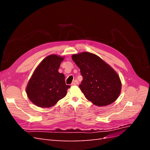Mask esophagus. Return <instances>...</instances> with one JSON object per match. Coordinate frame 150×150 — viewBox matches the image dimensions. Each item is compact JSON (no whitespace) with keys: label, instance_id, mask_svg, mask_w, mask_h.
<instances>
[{"label":"esophagus","instance_id":"esophagus-1","mask_svg":"<svg viewBox=\"0 0 150 150\" xmlns=\"http://www.w3.org/2000/svg\"><path fill=\"white\" fill-rule=\"evenodd\" d=\"M79 84V82L77 80H74L73 82L72 83V84H71V85L72 86H74V85H78Z\"/></svg>","mask_w":150,"mask_h":150}]
</instances>
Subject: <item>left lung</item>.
I'll use <instances>...</instances> for the list:
<instances>
[{"label":"left lung","mask_w":150,"mask_h":150,"mask_svg":"<svg viewBox=\"0 0 150 150\" xmlns=\"http://www.w3.org/2000/svg\"><path fill=\"white\" fill-rule=\"evenodd\" d=\"M72 59L83 76L79 86L86 99L98 106L109 105L116 100L121 93V82L110 65L88 52L73 54Z\"/></svg>","instance_id":"8db88e82"}]
</instances>
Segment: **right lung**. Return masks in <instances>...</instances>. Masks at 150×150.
I'll list each match as a JSON object with an SVG mask.
<instances>
[{"instance_id": "1", "label": "right lung", "mask_w": 150, "mask_h": 150, "mask_svg": "<svg viewBox=\"0 0 150 150\" xmlns=\"http://www.w3.org/2000/svg\"><path fill=\"white\" fill-rule=\"evenodd\" d=\"M64 57L52 54L36 67L26 87L31 102L40 108H50L66 96L70 86L66 85L65 76L58 71Z\"/></svg>"}]
</instances>
